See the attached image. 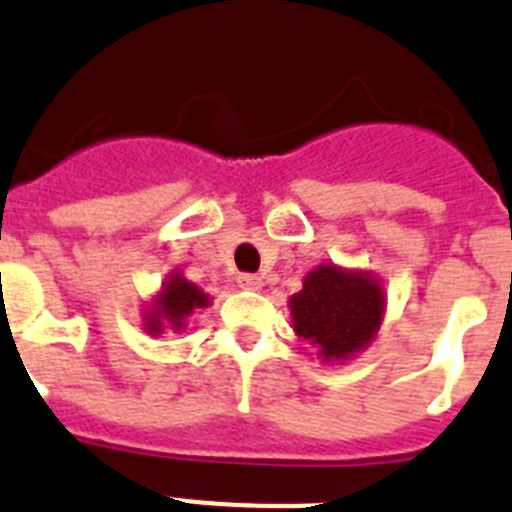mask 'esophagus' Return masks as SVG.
I'll list each match as a JSON object with an SVG mask.
<instances>
[{
    "instance_id": "obj_1",
    "label": "esophagus",
    "mask_w": 512,
    "mask_h": 512,
    "mask_svg": "<svg viewBox=\"0 0 512 512\" xmlns=\"http://www.w3.org/2000/svg\"><path fill=\"white\" fill-rule=\"evenodd\" d=\"M237 281H239V286L247 288V291H260V288H262V278H260V275H255V273H242Z\"/></svg>"
}]
</instances>
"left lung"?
<instances>
[{
  "instance_id": "1",
  "label": "left lung",
  "mask_w": 512,
  "mask_h": 512,
  "mask_svg": "<svg viewBox=\"0 0 512 512\" xmlns=\"http://www.w3.org/2000/svg\"><path fill=\"white\" fill-rule=\"evenodd\" d=\"M293 330L317 345L324 361L348 358L368 345L384 314V293L371 278L322 265L291 296Z\"/></svg>"
}]
</instances>
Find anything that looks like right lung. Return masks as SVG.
<instances>
[{"mask_svg":"<svg viewBox=\"0 0 512 512\" xmlns=\"http://www.w3.org/2000/svg\"><path fill=\"white\" fill-rule=\"evenodd\" d=\"M208 296L198 286L188 283L185 278H172L167 286H164L162 296L157 301V311L149 317V332H162V319L167 324H172V330H180L185 324V317L193 314V309L198 306H206Z\"/></svg>","mask_w":512,"mask_h":512,"instance_id":"1","label":"right lung"}]
</instances>
